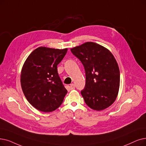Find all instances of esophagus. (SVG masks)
<instances>
[{"label": "esophagus", "mask_w": 146, "mask_h": 146, "mask_svg": "<svg viewBox=\"0 0 146 146\" xmlns=\"http://www.w3.org/2000/svg\"><path fill=\"white\" fill-rule=\"evenodd\" d=\"M70 90H74V89H75L74 84H71L70 86Z\"/></svg>", "instance_id": "obj_1"}]
</instances>
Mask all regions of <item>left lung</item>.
Listing matches in <instances>:
<instances>
[{
    "mask_svg": "<svg viewBox=\"0 0 146 146\" xmlns=\"http://www.w3.org/2000/svg\"><path fill=\"white\" fill-rule=\"evenodd\" d=\"M70 50L85 68L86 83L81 94L85 103L98 111L109 107L116 99L120 85L119 68L113 54L94 42Z\"/></svg>",
    "mask_w": 146,
    "mask_h": 146,
    "instance_id": "obj_1",
    "label": "left lung"
}]
</instances>
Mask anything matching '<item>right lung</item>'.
I'll return each instance as SVG.
<instances>
[{"label": "right lung", "mask_w": 146, "mask_h": 146, "mask_svg": "<svg viewBox=\"0 0 146 146\" xmlns=\"http://www.w3.org/2000/svg\"><path fill=\"white\" fill-rule=\"evenodd\" d=\"M67 49L39 47L25 61L21 74V85L25 97L37 110L54 111L62 104L67 91L59 76L57 65Z\"/></svg>", "instance_id": "1"}]
</instances>
